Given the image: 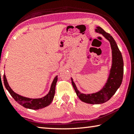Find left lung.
<instances>
[{"instance_id":"left-lung-1","label":"left lung","mask_w":134,"mask_h":134,"mask_svg":"<svg viewBox=\"0 0 134 134\" xmlns=\"http://www.w3.org/2000/svg\"><path fill=\"white\" fill-rule=\"evenodd\" d=\"M95 31L101 34L106 39L109 40L111 46L112 64L107 82L98 92L86 94L79 92L73 79L71 78V80L72 85L80 100L84 103L92 104H100L109 101L115 94L122 83L124 75V61L122 54L113 37L110 34L106 33L100 27H97Z\"/></svg>"}]
</instances>
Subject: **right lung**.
Instances as JSON below:
<instances>
[{
	"label": "right lung",
	"mask_w": 134,
	"mask_h": 134,
	"mask_svg": "<svg viewBox=\"0 0 134 134\" xmlns=\"http://www.w3.org/2000/svg\"><path fill=\"white\" fill-rule=\"evenodd\" d=\"M57 80H58V76H55V77L54 78L51 86L50 90L49 91L48 94L45 96L40 98H30L21 96L13 91L8 84L5 75H3L4 85H5L6 89L8 91L12 98L18 104H20L24 107L32 110L43 109L44 107H46V106H48L52 103L54 97Z\"/></svg>",
	"instance_id": "1"
}]
</instances>
